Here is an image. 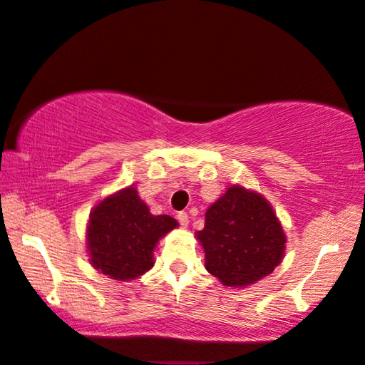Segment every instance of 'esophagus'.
Returning a JSON list of instances; mask_svg holds the SVG:
<instances>
[{
	"label": "esophagus",
	"instance_id": "esophagus-1",
	"mask_svg": "<svg viewBox=\"0 0 365 365\" xmlns=\"http://www.w3.org/2000/svg\"><path fill=\"white\" fill-rule=\"evenodd\" d=\"M177 218H178L180 225H182L183 228H187V227H188V223H190V220H188V215H187V212H180L178 215H177Z\"/></svg>",
	"mask_w": 365,
	"mask_h": 365
}]
</instances>
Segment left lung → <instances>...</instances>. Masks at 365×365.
<instances>
[{"instance_id": "obj_1", "label": "left lung", "mask_w": 365, "mask_h": 365, "mask_svg": "<svg viewBox=\"0 0 365 365\" xmlns=\"http://www.w3.org/2000/svg\"><path fill=\"white\" fill-rule=\"evenodd\" d=\"M205 269L225 287H247L274 272L285 252V233L260 193L232 185L207 208L197 232Z\"/></svg>"}]
</instances>
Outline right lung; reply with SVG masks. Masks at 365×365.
Segmentation results:
<instances>
[{"mask_svg":"<svg viewBox=\"0 0 365 365\" xmlns=\"http://www.w3.org/2000/svg\"><path fill=\"white\" fill-rule=\"evenodd\" d=\"M177 227L170 215H152L137 188H123L103 198L90 213V264L113 280L137 279L153 267L158 240Z\"/></svg>","mask_w":365,"mask_h":365,"instance_id":"1","label":"right lung"}]
</instances>
